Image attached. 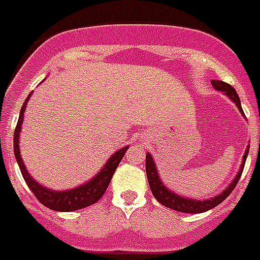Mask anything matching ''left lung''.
Segmentation results:
<instances>
[{
	"label": "left lung",
	"instance_id": "1",
	"mask_svg": "<svg viewBox=\"0 0 260 260\" xmlns=\"http://www.w3.org/2000/svg\"><path fill=\"white\" fill-rule=\"evenodd\" d=\"M211 85L214 86V89H217V91L224 92L233 101L234 104L238 106L239 112L244 115V110L241 108V101H239L238 93H237V91L234 89L233 86L227 84V82H222V81L217 80H211ZM248 152H249V148H246V151H245L244 158H242V164H241V169H239L237 176L231 182V185L228 186L224 192L220 193L218 196H215L213 199H206V200H193V199L182 198V196H178L176 193L171 192L169 189H167L165 185L162 183V180L159 179V176H158L156 167L155 164H154L152 156H151V154H147L145 155V171H147V178H148L151 192L154 194V198L159 203L164 204L165 207L176 210V211H180V213H203V211H207V210L215 207L217 204L224 202L231 194L234 189H235V186H237L239 178H241V174L244 171V165L245 161H246V156H248Z\"/></svg>",
	"mask_w": 260,
	"mask_h": 260
}]
</instances>
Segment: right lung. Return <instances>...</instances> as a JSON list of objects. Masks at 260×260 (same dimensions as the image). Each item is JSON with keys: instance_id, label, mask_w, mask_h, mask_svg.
<instances>
[{"instance_id": "obj_1", "label": "right lung", "mask_w": 260, "mask_h": 260, "mask_svg": "<svg viewBox=\"0 0 260 260\" xmlns=\"http://www.w3.org/2000/svg\"><path fill=\"white\" fill-rule=\"evenodd\" d=\"M29 98H30V93L26 98L25 104L22 105L21 115H19L18 124L15 127V133H14V152H15V158L18 161V165H19V169H21L22 176L26 182V185L29 186V189L32 190L33 194L36 196V199L43 206L51 210H56V211H74V210L84 209V207H88L91 204L96 203L98 200L102 198L105 192H106L117 165L121 161L123 155L126 154V151L128 150V145L123 147L121 150L115 152L109 158V161L105 164L104 168L101 169V172L96 174V176H93L91 180H88L84 185L74 187V189H70V190H62V192H56V190H50L47 187H43L42 185H39L30 175L27 174L25 164H23L21 158V151H19V133H21L23 113H25V109H26Z\"/></svg>"}]
</instances>
